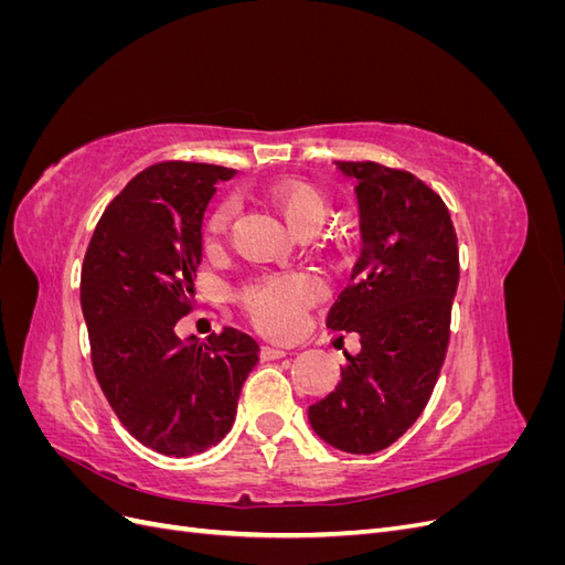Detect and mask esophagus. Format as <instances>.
<instances>
[{"label":"esophagus","mask_w":565,"mask_h":565,"mask_svg":"<svg viewBox=\"0 0 565 565\" xmlns=\"http://www.w3.org/2000/svg\"><path fill=\"white\" fill-rule=\"evenodd\" d=\"M287 353L280 351V349H273V347H262L259 351V358L266 363V361H280V358H285Z\"/></svg>","instance_id":"obj_1"}]
</instances>
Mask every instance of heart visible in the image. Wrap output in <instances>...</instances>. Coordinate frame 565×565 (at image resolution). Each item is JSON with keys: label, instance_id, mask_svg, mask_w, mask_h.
Returning <instances> with one entry per match:
<instances>
[{"label": "heart", "instance_id": "b5f03b06", "mask_svg": "<svg viewBox=\"0 0 565 565\" xmlns=\"http://www.w3.org/2000/svg\"><path fill=\"white\" fill-rule=\"evenodd\" d=\"M268 200L273 202L287 226L295 233L306 228H320L328 216V200L322 191L303 181H278L268 188ZM235 216V202L224 200L210 216V235H221ZM324 295L322 282L311 273H297V276L282 278H262L254 280L243 289V303L256 328L266 334L285 337L292 334L301 313L309 303L318 301Z\"/></svg>", "mask_w": 565, "mask_h": 565}]
</instances>
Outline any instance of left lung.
Returning <instances> with one entry per match:
<instances>
[{
	"instance_id": "8db88e82",
	"label": "left lung",
	"mask_w": 565,
	"mask_h": 565,
	"mask_svg": "<svg viewBox=\"0 0 565 565\" xmlns=\"http://www.w3.org/2000/svg\"><path fill=\"white\" fill-rule=\"evenodd\" d=\"M355 181L361 256L328 313V328L355 332L341 382L309 407L332 448L372 455L396 443L431 398L450 341L459 282L457 235L446 202L403 169L337 162Z\"/></svg>"
}]
</instances>
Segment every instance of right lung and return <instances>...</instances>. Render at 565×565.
Masks as SVG:
<instances>
[{"mask_svg":"<svg viewBox=\"0 0 565 565\" xmlns=\"http://www.w3.org/2000/svg\"><path fill=\"white\" fill-rule=\"evenodd\" d=\"M233 169L160 162L136 174L98 218L84 254L79 301L100 391L146 448L191 457L216 446L259 363L233 328L188 344L174 324L195 309L202 216Z\"/></svg>","mask_w":565,"mask_h":565,"instance_id":"add662e5","label":"right lung"}]
</instances>
